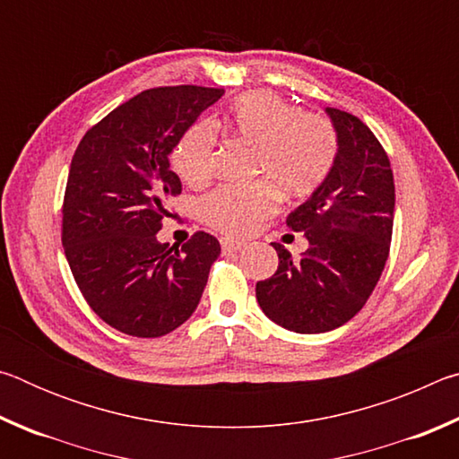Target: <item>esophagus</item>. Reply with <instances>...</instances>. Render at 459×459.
<instances>
[{
  "instance_id": "esophagus-1",
  "label": "esophagus",
  "mask_w": 459,
  "mask_h": 459,
  "mask_svg": "<svg viewBox=\"0 0 459 459\" xmlns=\"http://www.w3.org/2000/svg\"><path fill=\"white\" fill-rule=\"evenodd\" d=\"M245 247V243L243 240H232V238H221V248H222V253L224 255H229V253H237L238 248H243Z\"/></svg>"
}]
</instances>
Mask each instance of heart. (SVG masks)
I'll return each mask as SVG.
<instances>
[{"label":"heart","mask_w":459,"mask_h":459,"mask_svg":"<svg viewBox=\"0 0 459 459\" xmlns=\"http://www.w3.org/2000/svg\"><path fill=\"white\" fill-rule=\"evenodd\" d=\"M227 127L255 145L253 172L267 178L283 196L299 198L320 188L336 160L338 143L330 123L320 115L299 113L273 92L238 97L227 113ZM214 145V129L206 123L182 137L172 160L186 184L198 186L211 178ZM270 185L257 180L221 186L200 200V216L227 235H247L275 211Z\"/></svg>","instance_id":"1"}]
</instances>
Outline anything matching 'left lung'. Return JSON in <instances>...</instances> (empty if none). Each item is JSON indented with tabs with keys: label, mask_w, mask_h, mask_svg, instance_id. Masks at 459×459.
I'll list each match as a JSON object with an SVG mask.
<instances>
[{
	"label": "left lung",
	"mask_w": 459,
	"mask_h": 459,
	"mask_svg": "<svg viewBox=\"0 0 459 459\" xmlns=\"http://www.w3.org/2000/svg\"><path fill=\"white\" fill-rule=\"evenodd\" d=\"M336 131V160L320 188L287 216L304 232L299 259L273 243L279 267L257 283L263 312L285 330L320 333L360 312L378 283L394 219V182L375 134L340 108L325 107Z\"/></svg>",
	"instance_id": "left-lung-1"
}]
</instances>
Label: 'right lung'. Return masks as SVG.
I'll list each match as a JSON object with an SVG mask.
<instances>
[{"mask_svg": "<svg viewBox=\"0 0 459 459\" xmlns=\"http://www.w3.org/2000/svg\"><path fill=\"white\" fill-rule=\"evenodd\" d=\"M222 89L160 87L129 99L91 127L73 155L62 247L100 320L137 338H158L198 307L221 245L208 232L160 243L168 198L182 192L169 153Z\"/></svg>", "mask_w": 459, "mask_h": 459, "instance_id": "add662e5", "label": "right lung"}]
</instances>
